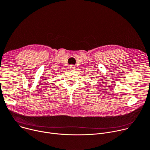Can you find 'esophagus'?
<instances>
[{
    "label": "esophagus",
    "mask_w": 150,
    "mask_h": 150,
    "mask_svg": "<svg viewBox=\"0 0 150 150\" xmlns=\"http://www.w3.org/2000/svg\"><path fill=\"white\" fill-rule=\"evenodd\" d=\"M70 69L71 71H74L75 69V67L74 65H71L70 66Z\"/></svg>",
    "instance_id": "obj_1"
}]
</instances>
